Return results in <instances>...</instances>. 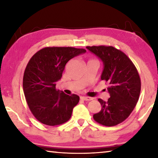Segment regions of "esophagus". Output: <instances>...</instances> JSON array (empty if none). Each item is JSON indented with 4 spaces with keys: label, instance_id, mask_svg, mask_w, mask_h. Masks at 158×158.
I'll list each match as a JSON object with an SVG mask.
<instances>
[{
    "label": "esophagus",
    "instance_id": "1",
    "mask_svg": "<svg viewBox=\"0 0 158 158\" xmlns=\"http://www.w3.org/2000/svg\"><path fill=\"white\" fill-rule=\"evenodd\" d=\"M81 99L83 101H91L92 100V98H90V97H86V96H81Z\"/></svg>",
    "mask_w": 158,
    "mask_h": 158
}]
</instances>
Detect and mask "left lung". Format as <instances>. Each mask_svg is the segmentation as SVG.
<instances>
[{
	"label": "left lung",
	"mask_w": 158,
	"mask_h": 158,
	"mask_svg": "<svg viewBox=\"0 0 158 158\" xmlns=\"http://www.w3.org/2000/svg\"><path fill=\"white\" fill-rule=\"evenodd\" d=\"M103 62L101 81L109 84L110 98H99L101 110L94 115V120L107 127L117 125L126 119L135 109L141 90L139 75L130 59L113 47H86Z\"/></svg>",
	"instance_id": "1"
}]
</instances>
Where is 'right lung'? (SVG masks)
I'll list each match as a JSON object with an SVG mask.
<instances>
[{
    "mask_svg": "<svg viewBox=\"0 0 158 158\" xmlns=\"http://www.w3.org/2000/svg\"><path fill=\"white\" fill-rule=\"evenodd\" d=\"M86 52L74 47H45L34 54L25 69L23 89L29 109L36 119L49 126L68 122L79 96L56 89L65 64Z\"/></svg>",
    "mask_w": 158,
    "mask_h": 158,
    "instance_id": "obj_1",
    "label": "right lung"
}]
</instances>
